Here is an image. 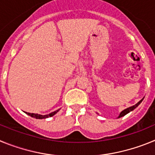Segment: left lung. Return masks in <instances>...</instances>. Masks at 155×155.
Masks as SVG:
<instances>
[{"label":"left lung","mask_w":155,"mask_h":155,"mask_svg":"<svg viewBox=\"0 0 155 155\" xmlns=\"http://www.w3.org/2000/svg\"><path fill=\"white\" fill-rule=\"evenodd\" d=\"M143 98H142V99L140 100V102H138L136 104V105H133V106H131V107H129V108H127V109H124V111H122L121 113H120V116H119V118H120V117H122V116H125V115H127V113H130V112H131V111H133V110H134V109H136V108L137 107L138 105H139L141 103V102H142V101H143Z\"/></svg>","instance_id":"obj_1"}]
</instances>
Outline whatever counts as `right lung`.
Segmentation results:
<instances>
[{"instance_id":"obj_1","label":"right lung","mask_w":155,"mask_h":155,"mask_svg":"<svg viewBox=\"0 0 155 155\" xmlns=\"http://www.w3.org/2000/svg\"><path fill=\"white\" fill-rule=\"evenodd\" d=\"M59 110H60V109H57V111H54V112H53V113H50V114H48V115H39V114H37V113H26V112H25V113H26V114H28V116H31V117H33V118L46 119V118H48V117H51V116H54V115H55Z\"/></svg>"}]
</instances>
